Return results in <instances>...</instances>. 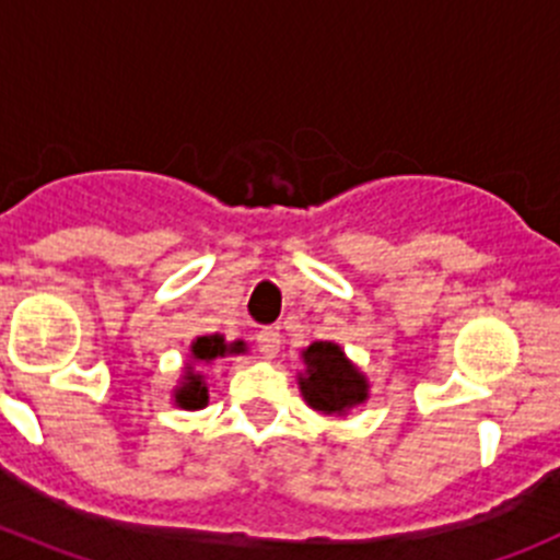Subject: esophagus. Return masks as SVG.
Segmentation results:
<instances>
[{
	"instance_id": "34e87169",
	"label": "esophagus",
	"mask_w": 560,
	"mask_h": 560,
	"mask_svg": "<svg viewBox=\"0 0 560 560\" xmlns=\"http://www.w3.org/2000/svg\"><path fill=\"white\" fill-rule=\"evenodd\" d=\"M256 348H259L262 359H276L281 348V334L276 328H262V331L256 334Z\"/></svg>"
}]
</instances>
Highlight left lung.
Masks as SVG:
<instances>
[{"instance_id":"1","label":"left lung","mask_w":560,"mask_h":560,"mask_svg":"<svg viewBox=\"0 0 560 560\" xmlns=\"http://www.w3.org/2000/svg\"><path fill=\"white\" fill-rule=\"evenodd\" d=\"M304 359V373H298V389L306 404L323 417H345L357 406L368 404L370 381L337 342H312Z\"/></svg>"}]
</instances>
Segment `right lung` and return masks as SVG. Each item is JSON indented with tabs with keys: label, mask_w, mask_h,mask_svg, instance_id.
Wrapping results in <instances>:
<instances>
[{
	"label": "right lung",
	"mask_w": 560,
	"mask_h": 560,
	"mask_svg": "<svg viewBox=\"0 0 560 560\" xmlns=\"http://www.w3.org/2000/svg\"><path fill=\"white\" fill-rule=\"evenodd\" d=\"M240 353H248V345L243 339H234L226 342L223 334H203L190 342V353H187L185 373H182L179 384L174 386V406L185 411H198L209 404V386L203 378L201 368L215 364L218 359L226 357H240Z\"/></svg>",
	"instance_id": "1"
}]
</instances>
